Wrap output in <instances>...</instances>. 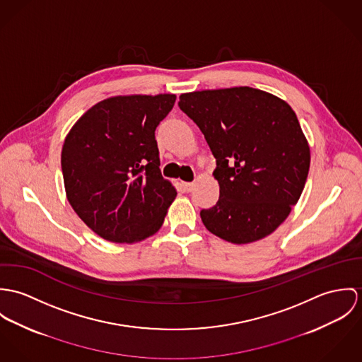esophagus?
Segmentation results:
<instances>
[{
    "mask_svg": "<svg viewBox=\"0 0 362 362\" xmlns=\"http://www.w3.org/2000/svg\"><path fill=\"white\" fill-rule=\"evenodd\" d=\"M194 186H196V185H194L193 182H190V183H187V182L183 183V187H185L187 192H193V190H194Z\"/></svg>",
    "mask_w": 362,
    "mask_h": 362,
    "instance_id": "esophagus-1",
    "label": "esophagus"
}]
</instances>
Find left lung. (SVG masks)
I'll return each mask as SVG.
<instances>
[{"instance_id": "8db88e82", "label": "left lung", "mask_w": 362, "mask_h": 362, "mask_svg": "<svg viewBox=\"0 0 362 362\" xmlns=\"http://www.w3.org/2000/svg\"><path fill=\"white\" fill-rule=\"evenodd\" d=\"M215 160L219 200L200 212L205 228L233 244L275 232L300 199L310 146L296 112L279 97L247 86L179 97Z\"/></svg>"}]
</instances>
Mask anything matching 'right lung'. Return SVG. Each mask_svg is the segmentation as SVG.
I'll list each match as a JSON object with an SVG mask.
<instances>
[{"label": "right lung", "instance_id": "obj_1", "mask_svg": "<svg viewBox=\"0 0 362 362\" xmlns=\"http://www.w3.org/2000/svg\"><path fill=\"white\" fill-rule=\"evenodd\" d=\"M175 101V94L110 97L66 134V199L100 238L132 244L160 230L176 189L162 177L156 129Z\"/></svg>", "mask_w": 362, "mask_h": 362}]
</instances>
